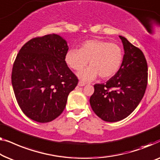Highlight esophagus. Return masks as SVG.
Segmentation results:
<instances>
[{"instance_id": "obj_1", "label": "esophagus", "mask_w": 160, "mask_h": 160, "mask_svg": "<svg viewBox=\"0 0 160 160\" xmlns=\"http://www.w3.org/2000/svg\"><path fill=\"white\" fill-rule=\"evenodd\" d=\"M78 85L81 87L84 86V85H85V82H82V81H79V82H78Z\"/></svg>"}]
</instances>
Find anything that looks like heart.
<instances>
[{
    "label": "heart",
    "instance_id": "1",
    "mask_svg": "<svg viewBox=\"0 0 160 160\" xmlns=\"http://www.w3.org/2000/svg\"><path fill=\"white\" fill-rule=\"evenodd\" d=\"M65 62L75 70H80L78 78L83 81H91L99 75L108 79L120 69L123 60V51L120 46L106 40L93 39L85 40L80 49H69L65 54Z\"/></svg>",
    "mask_w": 160,
    "mask_h": 160
}]
</instances>
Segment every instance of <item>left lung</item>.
<instances>
[{
	"mask_svg": "<svg viewBox=\"0 0 160 160\" xmlns=\"http://www.w3.org/2000/svg\"><path fill=\"white\" fill-rule=\"evenodd\" d=\"M119 37L125 51L122 65L105 84L94 85L90 98L93 111L106 122H118L129 116L141 102L147 86L148 67L143 52L125 38Z\"/></svg>",
	"mask_w": 160,
	"mask_h": 160,
	"instance_id": "obj_1",
	"label": "left lung"
}]
</instances>
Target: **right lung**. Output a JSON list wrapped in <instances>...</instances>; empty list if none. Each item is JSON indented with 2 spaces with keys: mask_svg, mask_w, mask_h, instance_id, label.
<instances>
[{
  "mask_svg": "<svg viewBox=\"0 0 160 160\" xmlns=\"http://www.w3.org/2000/svg\"><path fill=\"white\" fill-rule=\"evenodd\" d=\"M67 42L57 34L35 38L20 49L12 83L18 104L27 117L48 122L64 111L78 79L65 62Z\"/></svg>",
  "mask_w": 160,
  "mask_h": 160,
  "instance_id": "right-lung-1",
  "label": "right lung"
}]
</instances>
